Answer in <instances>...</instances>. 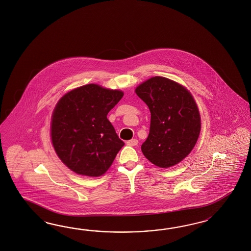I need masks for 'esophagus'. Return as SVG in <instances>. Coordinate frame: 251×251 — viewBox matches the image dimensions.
Instances as JSON below:
<instances>
[{
  "mask_svg": "<svg viewBox=\"0 0 251 251\" xmlns=\"http://www.w3.org/2000/svg\"><path fill=\"white\" fill-rule=\"evenodd\" d=\"M126 144L128 145V146H131V147H134V146H136L137 144H138V140L137 139H131V140H128Z\"/></svg>",
  "mask_w": 251,
  "mask_h": 251,
  "instance_id": "1",
  "label": "esophagus"
}]
</instances>
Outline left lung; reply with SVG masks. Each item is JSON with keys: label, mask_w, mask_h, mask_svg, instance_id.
<instances>
[{"label": "left lung", "mask_w": 251, "mask_h": 251, "mask_svg": "<svg viewBox=\"0 0 251 251\" xmlns=\"http://www.w3.org/2000/svg\"><path fill=\"white\" fill-rule=\"evenodd\" d=\"M137 96L151 111V128L141 151L159 168L178 164L198 140L201 117L185 87L164 77H153L136 87Z\"/></svg>", "instance_id": "left-lung-1"}]
</instances>
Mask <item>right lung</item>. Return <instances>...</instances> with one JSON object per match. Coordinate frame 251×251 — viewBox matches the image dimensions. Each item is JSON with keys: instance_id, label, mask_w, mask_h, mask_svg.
I'll return each instance as SVG.
<instances>
[{"instance_id": "add662e5", "label": "right lung", "mask_w": 251, "mask_h": 251, "mask_svg": "<svg viewBox=\"0 0 251 251\" xmlns=\"http://www.w3.org/2000/svg\"><path fill=\"white\" fill-rule=\"evenodd\" d=\"M124 93L87 84L66 93L54 109L51 140L58 158L72 172L99 177L107 172L125 143L108 113Z\"/></svg>"}]
</instances>
